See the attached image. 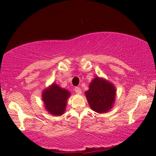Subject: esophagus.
Returning <instances> with one entry per match:
<instances>
[{"mask_svg":"<svg viewBox=\"0 0 156 156\" xmlns=\"http://www.w3.org/2000/svg\"><path fill=\"white\" fill-rule=\"evenodd\" d=\"M74 91H75V92L76 94H81V93H82V90H81L80 87H75V88H74Z\"/></svg>","mask_w":156,"mask_h":156,"instance_id":"obj_1","label":"esophagus"}]
</instances>
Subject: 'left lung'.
I'll return each instance as SVG.
<instances>
[{"mask_svg":"<svg viewBox=\"0 0 156 156\" xmlns=\"http://www.w3.org/2000/svg\"><path fill=\"white\" fill-rule=\"evenodd\" d=\"M91 109L97 113H105L112 107L116 96L114 85L99 77H96L85 92Z\"/></svg>","mask_w":156,"mask_h":156,"instance_id":"1","label":"left lung"}]
</instances>
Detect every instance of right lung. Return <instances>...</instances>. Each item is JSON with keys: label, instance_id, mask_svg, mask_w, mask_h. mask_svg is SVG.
I'll list each match as a JSON object with an SVG mask.
<instances>
[{"label": "right lung", "instance_id": "add662e5", "mask_svg": "<svg viewBox=\"0 0 156 156\" xmlns=\"http://www.w3.org/2000/svg\"><path fill=\"white\" fill-rule=\"evenodd\" d=\"M69 96L70 93L67 90L53 84L43 91L42 100L46 109L51 114L60 116L65 112L67 99Z\"/></svg>", "mask_w": 156, "mask_h": 156}]
</instances>
